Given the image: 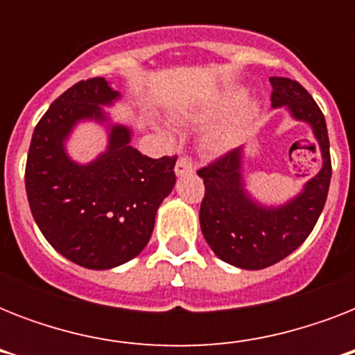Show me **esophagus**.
I'll list each match as a JSON object with an SVG mask.
<instances>
[{
	"instance_id": "esophagus-1",
	"label": "esophagus",
	"mask_w": 355,
	"mask_h": 355,
	"mask_svg": "<svg viewBox=\"0 0 355 355\" xmlns=\"http://www.w3.org/2000/svg\"><path fill=\"white\" fill-rule=\"evenodd\" d=\"M175 173H177V177H184V175H189V173H193V164L189 158L186 156H180L175 164Z\"/></svg>"
}]
</instances>
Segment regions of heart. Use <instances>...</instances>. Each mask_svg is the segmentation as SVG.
I'll return each instance as SVG.
<instances>
[{"instance_id": "heart-1", "label": "heart", "mask_w": 355, "mask_h": 355, "mask_svg": "<svg viewBox=\"0 0 355 355\" xmlns=\"http://www.w3.org/2000/svg\"><path fill=\"white\" fill-rule=\"evenodd\" d=\"M245 101H247V92L245 90L227 92L211 107L200 110L195 116V119H199V121H211V119L223 118V116L237 110L232 118L219 123L217 127H214L208 132L206 141L210 145V149L223 153V150L232 149V147H236L241 141V138L247 132L248 125H250L252 118L256 116V107L250 105V103L245 105Z\"/></svg>"}]
</instances>
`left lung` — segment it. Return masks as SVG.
<instances>
[{"label":"left lung","instance_id":"8db88e82","mask_svg":"<svg viewBox=\"0 0 355 355\" xmlns=\"http://www.w3.org/2000/svg\"><path fill=\"white\" fill-rule=\"evenodd\" d=\"M272 108L286 107L293 119L308 123L322 156V167L302 191L280 206H263L248 195L243 180V147L199 169L205 180L200 230L223 261L258 270L278 263L311 234L324 208L331 178L330 139L324 114L300 83L270 77Z\"/></svg>","mask_w":355,"mask_h":355}]
</instances>
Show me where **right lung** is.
<instances>
[{
    "label": "right lung",
    "mask_w": 355,
    "mask_h": 355,
    "mask_svg": "<svg viewBox=\"0 0 355 355\" xmlns=\"http://www.w3.org/2000/svg\"><path fill=\"white\" fill-rule=\"evenodd\" d=\"M119 97L103 77L73 85L42 116L27 155L25 189L36 225L57 252L86 269H112L136 258L177 182V156H144L130 145L132 128L110 123L103 107ZM80 121L109 128L107 150L88 164L71 161L65 150Z\"/></svg>",
    "instance_id": "add662e5"
}]
</instances>
